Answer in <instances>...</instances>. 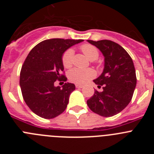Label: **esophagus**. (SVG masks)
<instances>
[{
    "instance_id": "34e87169",
    "label": "esophagus",
    "mask_w": 154,
    "mask_h": 154,
    "mask_svg": "<svg viewBox=\"0 0 154 154\" xmlns=\"http://www.w3.org/2000/svg\"><path fill=\"white\" fill-rule=\"evenodd\" d=\"M75 87H76V88H79V89H81V88H82V87H83V85H79V84H76Z\"/></svg>"
}]
</instances>
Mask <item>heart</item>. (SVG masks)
<instances>
[{
	"label": "heart",
	"mask_w": 154,
	"mask_h": 154,
	"mask_svg": "<svg viewBox=\"0 0 154 154\" xmlns=\"http://www.w3.org/2000/svg\"><path fill=\"white\" fill-rule=\"evenodd\" d=\"M82 51L84 55L89 58V60H96L99 55V50L95 46L89 44L82 45L81 46ZM73 58H74V50L72 48H69L63 54L62 56V64L64 67L69 68L72 67L73 64ZM96 75V73L92 69H73L70 71L68 74L69 80L74 83L83 85L86 82L93 79Z\"/></svg>",
	"instance_id": "b5f03b06"
}]
</instances>
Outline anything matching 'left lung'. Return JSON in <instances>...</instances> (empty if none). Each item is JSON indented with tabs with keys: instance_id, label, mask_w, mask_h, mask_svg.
Listing matches in <instances>:
<instances>
[{
	"instance_id": "left-lung-1",
	"label": "left lung",
	"mask_w": 154,
	"mask_h": 154,
	"mask_svg": "<svg viewBox=\"0 0 154 154\" xmlns=\"http://www.w3.org/2000/svg\"><path fill=\"white\" fill-rule=\"evenodd\" d=\"M100 50L104 56V69L93 80L103 92L95 91L87 100L92 112L104 117L120 112L131 101L137 85V76L131 57L122 46L109 40H87Z\"/></svg>"
}]
</instances>
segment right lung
Masks as SVG:
<instances>
[{"instance_id": "1", "label": "right lung", "mask_w": 154, "mask_h": 154, "mask_svg": "<svg viewBox=\"0 0 154 154\" xmlns=\"http://www.w3.org/2000/svg\"><path fill=\"white\" fill-rule=\"evenodd\" d=\"M82 41L48 39L35 46L27 56L20 73V86L27 106L40 117L53 119L67 107L69 96L75 86L69 82L62 88L54 84L56 80H67L62 74L64 52Z\"/></svg>"}]
</instances>
